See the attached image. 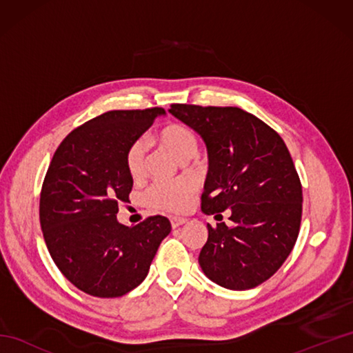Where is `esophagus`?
Segmentation results:
<instances>
[{"instance_id": "esophagus-1", "label": "esophagus", "mask_w": 353, "mask_h": 353, "mask_svg": "<svg viewBox=\"0 0 353 353\" xmlns=\"http://www.w3.org/2000/svg\"><path fill=\"white\" fill-rule=\"evenodd\" d=\"M170 221H171V228H172V229L181 228L182 224H185V223H186V220H185V219H179V216H171Z\"/></svg>"}]
</instances>
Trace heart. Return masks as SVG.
Returning a JSON list of instances; mask_svg holds the SVG:
<instances>
[{"mask_svg":"<svg viewBox=\"0 0 353 353\" xmlns=\"http://www.w3.org/2000/svg\"><path fill=\"white\" fill-rule=\"evenodd\" d=\"M161 144L179 161H190L199 152V139L188 125L171 123L159 132ZM147 145L144 139L133 141L125 150V167L133 179H139L145 171ZM197 186L191 179L182 181H161L150 186L145 200L156 211L181 214L188 209Z\"/></svg>","mask_w":353,"mask_h":353,"instance_id":"b5f03b06","label":"heart"}]
</instances>
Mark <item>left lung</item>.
<instances>
[{"label":"left lung","instance_id":"left-lung-1","mask_svg":"<svg viewBox=\"0 0 353 353\" xmlns=\"http://www.w3.org/2000/svg\"><path fill=\"white\" fill-rule=\"evenodd\" d=\"M208 148L201 211L230 209L234 226L208 224L199 254L203 273L228 290H250L288 258L301 229L302 185L279 133L239 108L171 104Z\"/></svg>","mask_w":353,"mask_h":353}]
</instances>
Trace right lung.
Segmentation results:
<instances>
[{
	"instance_id": "add662e5",
	"label": "right lung",
	"mask_w": 353,
	"mask_h": 353,
	"mask_svg": "<svg viewBox=\"0 0 353 353\" xmlns=\"http://www.w3.org/2000/svg\"><path fill=\"white\" fill-rule=\"evenodd\" d=\"M163 114L106 112L74 129L52 156L41 191L42 234L57 268L86 294L121 297L137 288L171 232L162 215L133 228L117 220L133 186L125 150Z\"/></svg>"
}]
</instances>
